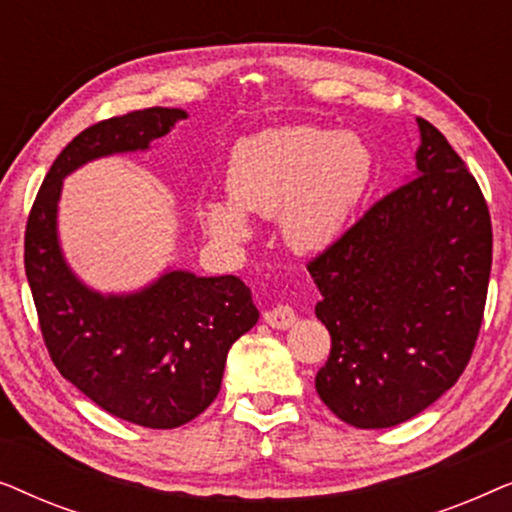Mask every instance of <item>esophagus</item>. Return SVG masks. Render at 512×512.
I'll return each instance as SVG.
<instances>
[{
    "label": "esophagus",
    "mask_w": 512,
    "mask_h": 512,
    "mask_svg": "<svg viewBox=\"0 0 512 512\" xmlns=\"http://www.w3.org/2000/svg\"><path fill=\"white\" fill-rule=\"evenodd\" d=\"M265 324L277 328V331H284V328H291L293 321H296V312H293L291 305H275L272 310L263 314Z\"/></svg>",
    "instance_id": "obj_1"
}]
</instances>
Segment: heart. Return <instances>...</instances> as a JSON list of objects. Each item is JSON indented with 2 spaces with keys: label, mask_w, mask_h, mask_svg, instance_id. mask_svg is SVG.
<instances>
[{
  "label": "heart",
  "mask_w": 512,
  "mask_h": 512,
  "mask_svg": "<svg viewBox=\"0 0 512 512\" xmlns=\"http://www.w3.org/2000/svg\"><path fill=\"white\" fill-rule=\"evenodd\" d=\"M375 158L349 130L289 125L258 132L235 146L228 165L229 200L205 205L209 233L223 242L249 235L244 212L279 214L284 242L298 254H317L338 240L368 193Z\"/></svg>",
  "instance_id": "heart-1"
}]
</instances>
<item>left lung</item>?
Instances as JSON below:
<instances>
[{
  "instance_id": "8db88e82",
  "label": "left lung",
  "mask_w": 512,
  "mask_h": 512,
  "mask_svg": "<svg viewBox=\"0 0 512 512\" xmlns=\"http://www.w3.org/2000/svg\"><path fill=\"white\" fill-rule=\"evenodd\" d=\"M417 170L307 263L331 354L314 387L342 422L387 429L429 408L471 361L492 270L478 181L417 118Z\"/></svg>"
}]
</instances>
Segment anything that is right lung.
<instances>
[{"instance_id":"add662e5","label":"right lung","mask_w":512,"mask_h":512,"mask_svg":"<svg viewBox=\"0 0 512 512\" xmlns=\"http://www.w3.org/2000/svg\"><path fill=\"white\" fill-rule=\"evenodd\" d=\"M186 118L151 107L90 125L48 170L25 228V275L41 335L60 375L109 415L146 429H177L221 389L228 349L258 321L249 286L235 275L167 270L135 293L93 291L62 256V179L114 153L146 151Z\"/></svg>"}]
</instances>
